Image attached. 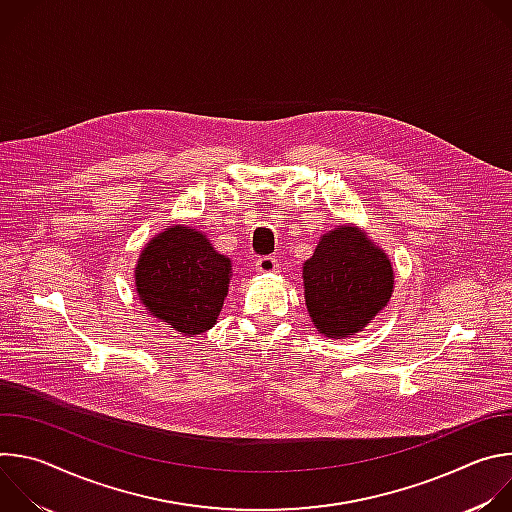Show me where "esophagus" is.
<instances>
[{
  "mask_svg": "<svg viewBox=\"0 0 512 512\" xmlns=\"http://www.w3.org/2000/svg\"><path fill=\"white\" fill-rule=\"evenodd\" d=\"M257 271H261V273H273V271H277V259L275 257H271V255H265V257H259L257 259Z\"/></svg>",
  "mask_w": 512,
  "mask_h": 512,
  "instance_id": "esophagus-1",
  "label": "esophagus"
}]
</instances>
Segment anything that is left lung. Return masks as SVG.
<instances>
[{
	"label": "left lung",
	"mask_w": 512,
	"mask_h": 512,
	"mask_svg": "<svg viewBox=\"0 0 512 512\" xmlns=\"http://www.w3.org/2000/svg\"><path fill=\"white\" fill-rule=\"evenodd\" d=\"M306 306L316 328L344 338L367 326L389 302L393 269L387 255L354 227L326 233L304 263Z\"/></svg>",
	"instance_id": "obj_1"
}]
</instances>
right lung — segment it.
Masks as SVG:
<instances>
[{
  "instance_id": "add662e5",
  "label": "right lung",
  "mask_w": 512,
  "mask_h": 512,
  "mask_svg": "<svg viewBox=\"0 0 512 512\" xmlns=\"http://www.w3.org/2000/svg\"><path fill=\"white\" fill-rule=\"evenodd\" d=\"M231 261L188 227H172L141 251L135 287L150 314L182 334L212 328L229 291Z\"/></svg>"
}]
</instances>
